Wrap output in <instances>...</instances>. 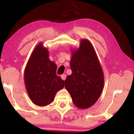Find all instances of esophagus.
<instances>
[{"label":"esophagus","instance_id":"1","mask_svg":"<svg viewBox=\"0 0 134 134\" xmlns=\"http://www.w3.org/2000/svg\"><path fill=\"white\" fill-rule=\"evenodd\" d=\"M61 78H62V80H65L66 79V75H65V74L62 75V76H61Z\"/></svg>","mask_w":134,"mask_h":134}]
</instances>
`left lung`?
<instances>
[{"instance_id":"1","label":"left lung","mask_w":134,"mask_h":134,"mask_svg":"<svg viewBox=\"0 0 134 134\" xmlns=\"http://www.w3.org/2000/svg\"><path fill=\"white\" fill-rule=\"evenodd\" d=\"M71 52L72 74L65 80V88L77 107L88 109L96 103L102 92L103 71L89 40H81L79 48L72 49Z\"/></svg>"}]
</instances>
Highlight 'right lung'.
Wrapping results in <instances>:
<instances>
[{"mask_svg":"<svg viewBox=\"0 0 134 134\" xmlns=\"http://www.w3.org/2000/svg\"><path fill=\"white\" fill-rule=\"evenodd\" d=\"M49 51L40 43L29 58L24 70V82L34 104L46 106L54 101L57 92L63 89L65 81L57 76V66L49 58Z\"/></svg>","mask_w":134,"mask_h":134,"instance_id":"1","label":"right lung"}]
</instances>
